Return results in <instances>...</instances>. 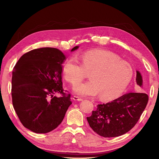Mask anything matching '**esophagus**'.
<instances>
[{
  "instance_id": "1",
  "label": "esophagus",
  "mask_w": 159,
  "mask_h": 159,
  "mask_svg": "<svg viewBox=\"0 0 159 159\" xmlns=\"http://www.w3.org/2000/svg\"><path fill=\"white\" fill-rule=\"evenodd\" d=\"M73 99H74L75 101H79V102H80V101L83 100V99H82V98H80L78 97V96H74L73 97Z\"/></svg>"
}]
</instances>
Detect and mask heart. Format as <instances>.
Returning a JSON list of instances; mask_svg holds the SVG:
<instances>
[{
    "instance_id": "1",
    "label": "heart",
    "mask_w": 159,
    "mask_h": 159,
    "mask_svg": "<svg viewBox=\"0 0 159 159\" xmlns=\"http://www.w3.org/2000/svg\"><path fill=\"white\" fill-rule=\"evenodd\" d=\"M68 58L63 74L69 83H79L90 72L91 79L76 84L74 92L79 96H94L102 99L118 98L131 82L134 70L130 63L110 51L92 50L79 57Z\"/></svg>"
}]
</instances>
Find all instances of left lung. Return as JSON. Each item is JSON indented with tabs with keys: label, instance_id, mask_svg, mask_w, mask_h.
I'll use <instances>...</instances> for the list:
<instances>
[{
	"label": "left lung",
	"instance_id": "1",
	"mask_svg": "<svg viewBox=\"0 0 159 159\" xmlns=\"http://www.w3.org/2000/svg\"><path fill=\"white\" fill-rule=\"evenodd\" d=\"M136 83L142 86V75L137 71ZM149 100L145 93L129 92L111 102L98 104L90 116L86 117L90 126L104 138L118 137L136 125Z\"/></svg>",
	"mask_w": 159,
	"mask_h": 159
}]
</instances>
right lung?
<instances>
[{
  "mask_svg": "<svg viewBox=\"0 0 159 159\" xmlns=\"http://www.w3.org/2000/svg\"><path fill=\"white\" fill-rule=\"evenodd\" d=\"M65 60L66 56L60 50L42 48L25 53L14 67L13 106L21 124L33 132L46 134L54 130L72 103L70 94L63 91L62 86ZM56 93L62 96L54 97Z\"/></svg>",
  "mask_w": 159,
  "mask_h": 159,
  "instance_id": "right-lung-1",
  "label": "right lung"
}]
</instances>
